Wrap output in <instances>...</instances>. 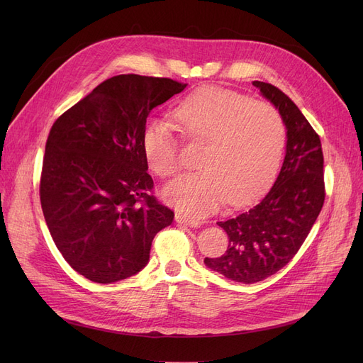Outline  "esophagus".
<instances>
[{
    "label": "esophagus",
    "mask_w": 363,
    "mask_h": 363,
    "mask_svg": "<svg viewBox=\"0 0 363 363\" xmlns=\"http://www.w3.org/2000/svg\"><path fill=\"white\" fill-rule=\"evenodd\" d=\"M175 220H177L178 223H181V225H185V226H189V228H197V226H200V222H199V220H194V219L185 218V216L179 215V213L175 216Z\"/></svg>",
    "instance_id": "esophagus-1"
}]
</instances>
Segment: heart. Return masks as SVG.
Segmentation results:
<instances>
[{"label": "heart", "instance_id": "heart-1", "mask_svg": "<svg viewBox=\"0 0 363 363\" xmlns=\"http://www.w3.org/2000/svg\"><path fill=\"white\" fill-rule=\"evenodd\" d=\"M189 141L204 143L196 172L179 175L163 189L166 203L191 219L213 213L226 201L255 199L272 179L285 143L281 114L271 104L219 88H203L179 103L174 113ZM150 167L170 177L181 166L179 138L163 118L150 119L143 130Z\"/></svg>", "mask_w": 363, "mask_h": 363}]
</instances>
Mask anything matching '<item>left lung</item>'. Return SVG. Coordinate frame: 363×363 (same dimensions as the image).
Returning a JSON list of instances; mask_svg holds the SVG:
<instances>
[{"instance_id":"obj_1","label":"left lung","mask_w":363,"mask_h":363,"mask_svg":"<svg viewBox=\"0 0 363 363\" xmlns=\"http://www.w3.org/2000/svg\"><path fill=\"white\" fill-rule=\"evenodd\" d=\"M287 129L285 157L275 184L255 207L218 222L230 238L220 257H206L207 268L228 279L255 284L277 274L298 252L325 200L319 135L298 107L277 86L255 81Z\"/></svg>"}]
</instances>
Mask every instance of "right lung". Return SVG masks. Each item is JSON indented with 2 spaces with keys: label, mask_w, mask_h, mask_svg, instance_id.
<instances>
[{
  "label": "right lung",
  "mask_w": 363,
  "mask_h": 363,
  "mask_svg": "<svg viewBox=\"0 0 363 363\" xmlns=\"http://www.w3.org/2000/svg\"><path fill=\"white\" fill-rule=\"evenodd\" d=\"M169 78L119 74L57 119L45 144L40 197L50 234L72 268L99 284L145 268L174 212L150 191L143 150L150 111L185 89Z\"/></svg>",
  "instance_id": "add662e5"
}]
</instances>
